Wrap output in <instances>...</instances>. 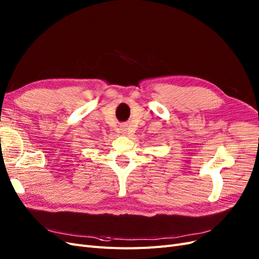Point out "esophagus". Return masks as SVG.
<instances>
[{"instance_id": "obj_1", "label": "esophagus", "mask_w": 259, "mask_h": 259, "mask_svg": "<svg viewBox=\"0 0 259 259\" xmlns=\"http://www.w3.org/2000/svg\"><path fill=\"white\" fill-rule=\"evenodd\" d=\"M120 128H121V132L123 133L124 135L131 134V132H130V125H128L127 123H122V124L120 125Z\"/></svg>"}]
</instances>
